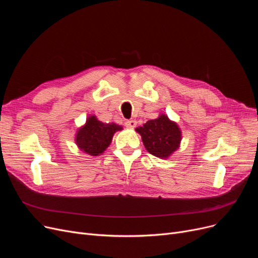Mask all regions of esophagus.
Listing matches in <instances>:
<instances>
[{"label": "esophagus", "mask_w": 258, "mask_h": 258, "mask_svg": "<svg viewBox=\"0 0 258 258\" xmlns=\"http://www.w3.org/2000/svg\"><path fill=\"white\" fill-rule=\"evenodd\" d=\"M136 125H137V122L135 120H126L125 121V126L128 128H134Z\"/></svg>", "instance_id": "1"}]
</instances>
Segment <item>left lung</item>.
Segmentation results:
<instances>
[{"label":"left lung","instance_id":"left-lung-1","mask_svg":"<svg viewBox=\"0 0 258 258\" xmlns=\"http://www.w3.org/2000/svg\"><path fill=\"white\" fill-rule=\"evenodd\" d=\"M136 132L141 136L146 151L160 159H168L180 147L182 140L178 123L165 114L147 121L143 126L137 127Z\"/></svg>","mask_w":258,"mask_h":258}]
</instances>
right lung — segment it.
I'll return each instance as SVG.
<instances>
[{"instance_id": "right-lung-1", "label": "right lung", "mask_w": 258, "mask_h": 258, "mask_svg": "<svg viewBox=\"0 0 258 258\" xmlns=\"http://www.w3.org/2000/svg\"><path fill=\"white\" fill-rule=\"evenodd\" d=\"M123 127L114 123H103L95 115L88 117L86 123L79 127L75 135V143L81 152L92 157L102 155L110 146L114 134Z\"/></svg>"}]
</instances>
